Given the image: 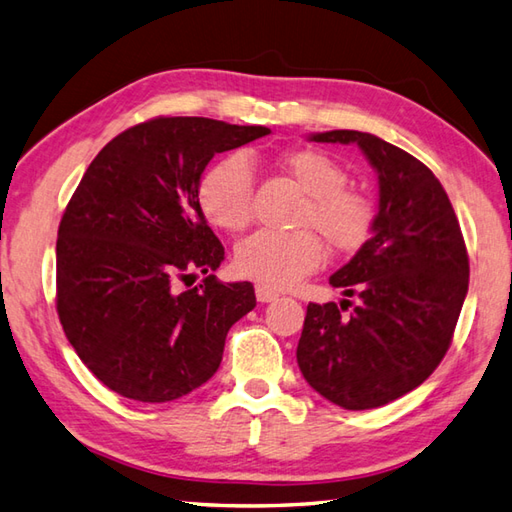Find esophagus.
I'll return each instance as SVG.
<instances>
[{
	"mask_svg": "<svg viewBox=\"0 0 512 512\" xmlns=\"http://www.w3.org/2000/svg\"><path fill=\"white\" fill-rule=\"evenodd\" d=\"M255 297H257L259 303H270V301L279 299V292L273 290V288H268V286H255Z\"/></svg>",
	"mask_w": 512,
	"mask_h": 512,
	"instance_id": "1",
	"label": "esophagus"
}]
</instances>
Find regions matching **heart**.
Here are the masks:
<instances>
[{
	"label": "heart",
	"instance_id": "1",
	"mask_svg": "<svg viewBox=\"0 0 512 512\" xmlns=\"http://www.w3.org/2000/svg\"><path fill=\"white\" fill-rule=\"evenodd\" d=\"M281 165L306 195L290 233L255 231L235 248V270L270 288H288L314 273L325 259L321 234L339 253H354L374 231L376 209L369 195L347 187V171L317 149H292ZM255 173L242 151L226 156L202 173L198 184L200 209L224 231H242L253 213ZM317 230L320 234L309 231Z\"/></svg>",
	"mask_w": 512,
	"mask_h": 512
}]
</instances>
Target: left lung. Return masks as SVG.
I'll list each match as a JSON object with an SVG mask.
<instances>
[{
	"instance_id": "left-lung-1",
	"label": "left lung",
	"mask_w": 512,
	"mask_h": 512,
	"mask_svg": "<svg viewBox=\"0 0 512 512\" xmlns=\"http://www.w3.org/2000/svg\"><path fill=\"white\" fill-rule=\"evenodd\" d=\"M314 143H356L378 171L372 237L330 277L350 301L310 303L297 363L314 391L343 409H376L427 380L453 341L469 290V255L433 171L383 138L334 129Z\"/></svg>"
}]
</instances>
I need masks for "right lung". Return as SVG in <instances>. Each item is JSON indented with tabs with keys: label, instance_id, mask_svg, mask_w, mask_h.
I'll use <instances>...</instances> for the list:
<instances>
[{
	"label": "right lung",
	"instance_id": "add662e5",
	"mask_svg": "<svg viewBox=\"0 0 512 512\" xmlns=\"http://www.w3.org/2000/svg\"><path fill=\"white\" fill-rule=\"evenodd\" d=\"M270 134L200 116L125 129L83 173L57 237V312L70 345L116 394L169 402L222 363L231 325L255 308L250 281L222 284L224 246L198 202L209 160ZM195 272L205 279L182 291Z\"/></svg>",
	"mask_w": 512,
	"mask_h": 512
}]
</instances>
